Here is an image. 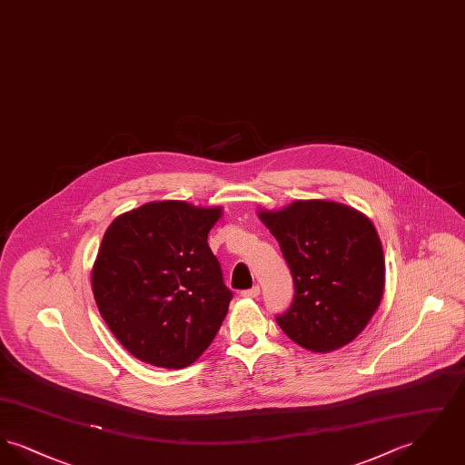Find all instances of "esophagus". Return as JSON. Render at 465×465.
<instances>
[{"label": "esophagus", "mask_w": 465, "mask_h": 465, "mask_svg": "<svg viewBox=\"0 0 465 465\" xmlns=\"http://www.w3.org/2000/svg\"><path fill=\"white\" fill-rule=\"evenodd\" d=\"M243 298H258L260 296V286H252L251 289H245L241 292Z\"/></svg>", "instance_id": "esophagus-1"}]
</instances>
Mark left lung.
<instances>
[{
	"label": "left lung",
	"instance_id": "8db88e82",
	"mask_svg": "<svg viewBox=\"0 0 465 465\" xmlns=\"http://www.w3.org/2000/svg\"><path fill=\"white\" fill-rule=\"evenodd\" d=\"M260 220L277 239L294 282V298L277 324L312 352L351 343L373 317L385 286L375 226L349 205L296 200Z\"/></svg>",
	"mask_w": 465,
	"mask_h": 465
}]
</instances>
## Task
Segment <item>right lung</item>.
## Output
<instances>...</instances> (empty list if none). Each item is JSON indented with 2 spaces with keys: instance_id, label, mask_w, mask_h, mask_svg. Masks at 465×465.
I'll list each match as a JSON object with an SVG mask.
<instances>
[{
  "instance_id": "1",
  "label": "right lung",
  "mask_w": 465,
  "mask_h": 465,
  "mask_svg": "<svg viewBox=\"0 0 465 465\" xmlns=\"http://www.w3.org/2000/svg\"><path fill=\"white\" fill-rule=\"evenodd\" d=\"M220 207L150 202L106 230L92 270L97 309L114 338L139 361L181 370L222 328L233 292L207 235Z\"/></svg>"
}]
</instances>
